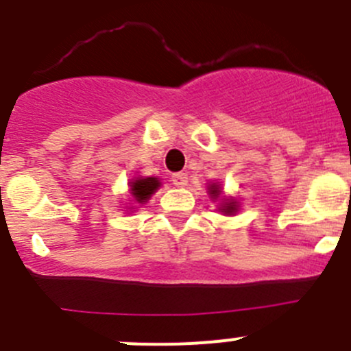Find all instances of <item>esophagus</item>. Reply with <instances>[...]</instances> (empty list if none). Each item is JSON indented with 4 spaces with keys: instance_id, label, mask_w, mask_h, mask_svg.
I'll list each match as a JSON object with an SVG mask.
<instances>
[{
    "instance_id": "1",
    "label": "esophagus",
    "mask_w": 351,
    "mask_h": 351,
    "mask_svg": "<svg viewBox=\"0 0 351 351\" xmlns=\"http://www.w3.org/2000/svg\"><path fill=\"white\" fill-rule=\"evenodd\" d=\"M171 182L175 186H185L186 182H189V176H186L185 173H175V175L171 176Z\"/></svg>"
}]
</instances>
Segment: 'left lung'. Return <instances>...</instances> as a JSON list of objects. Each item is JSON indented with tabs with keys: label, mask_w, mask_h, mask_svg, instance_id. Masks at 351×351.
Segmentation results:
<instances>
[{
	"label": "left lung",
	"mask_w": 351,
	"mask_h": 351,
	"mask_svg": "<svg viewBox=\"0 0 351 351\" xmlns=\"http://www.w3.org/2000/svg\"><path fill=\"white\" fill-rule=\"evenodd\" d=\"M208 194L211 195V199L220 197V194H221L220 185H218V183H211V185L208 186ZM218 209H220L223 215H235V213L239 211V202L235 201V199L223 197V199H221V204H220V208H218Z\"/></svg>",
	"instance_id": "8db88e82"
}]
</instances>
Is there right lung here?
I'll use <instances>...</instances> for the list:
<instances>
[{"label": "right lung", "mask_w": 351, "mask_h": 351, "mask_svg": "<svg viewBox=\"0 0 351 351\" xmlns=\"http://www.w3.org/2000/svg\"><path fill=\"white\" fill-rule=\"evenodd\" d=\"M159 186L160 182L156 176H145V178H143V176H138V178H133L130 182V194L135 202L145 204Z\"/></svg>", "instance_id": "obj_1"}]
</instances>
